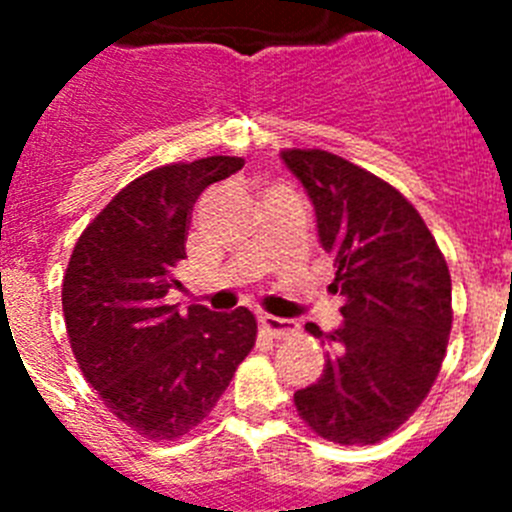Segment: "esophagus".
I'll return each mask as SVG.
<instances>
[{"mask_svg":"<svg viewBox=\"0 0 512 512\" xmlns=\"http://www.w3.org/2000/svg\"><path fill=\"white\" fill-rule=\"evenodd\" d=\"M261 328H264L271 338H289V336H295L300 325H297V320L264 315V318H261Z\"/></svg>","mask_w":512,"mask_h":512,"instance_id":"34e87169","label":"esophagus"}]
</instances>
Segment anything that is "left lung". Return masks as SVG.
<instances>
[{
  "mask_svg": "<svg viewBox=\"0 0 512 512\" xmlns=\"http://www.w3.org/2000/svg\"><path fill=\"white\" fill-rule=\"evenodd\" d=\"M282 161L315 207L333 256L341 328L323 374L295 392L297 413L320 438L369 446L397 431L428 397L451 333V274L436 238L392 184L320 148H287Z\"/></svg>",
  "mask_w": 512,
  "mask_h": 512,
  "instance_id": "left-lung-1",
  "label": "left lung"
}]
</instances>
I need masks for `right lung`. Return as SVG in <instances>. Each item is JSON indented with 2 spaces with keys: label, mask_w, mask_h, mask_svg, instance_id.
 <instances>
[{
  "label": "right lung",
  "mask_w": 512,
  "mask_h": 512,
  "mask_svg": "<svg viewBox=\"0 0 512 512\" xmlns=\"http://www.w3.org/2000/svg\"><path fill=\"white\" fill-rule=\"evenodd\" d=\"M238 156L197 158L138 176L79 235L63 277V318L79 369L115 418L174 441L207 418L256 343L251 310L166 302L187 259L189 215Z\"/></svg>",
  "instance_id": "add662e5"
}]
</instances>
